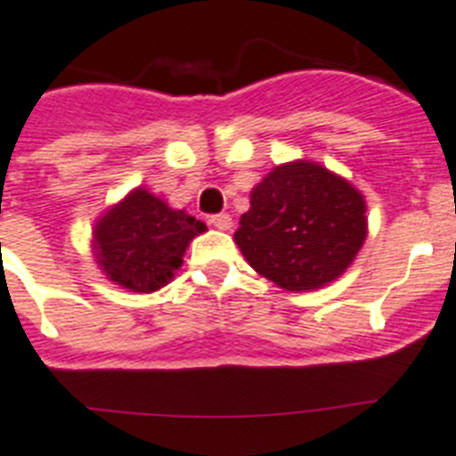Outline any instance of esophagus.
<instances>
[{
	"instance_id": "esophagus-1",
	"label": "esophagus",
	"mask_w": 456,
	"mask_h": 456,
	"mask_svg": "<svg viewBox=\"0 0 456 456\" xmlns=\"http://www.w3.org/2000/svg\"><path fill=\"white\" fill-rule=\"evenodd\" d=\"M208 222H210V224H213V227H216V229H222V232H224V229L232 227V217H229L227 213H216V216H210V217H208Z\"/></svg>"
}]
</instances>
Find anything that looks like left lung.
<instances>
[{"label":"left lung","instance_id":"obj_1","mask_svg":"<svg viewBox=\"0 0 456 456\" xmlns=\"http://www.w3.org/2000/svg\"><path fill=\"white\" fill-rule=\"evenodd\" d=\"M252 269L301 292L336 281L366 239L364 197L320 164L275 167L234 234Z\"/></svg>","mask_w":456,"mask_h":456}]
</instances>
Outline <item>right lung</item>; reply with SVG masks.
<instances>
[{"mask_svg": "<svg viewBox=\"0 0 456 456\" xmlns=\"http://www.w3.org/2000/svg\"><path fill=\"white\" fill-rule=\"evenodd\" d=\"M201 232H206L201 220L169 208L145 190H134L99 220L97 262L118 285L132 292H155L174 278L185 248Z\"/></svg>", "mask_w": 456, "mask_h": 456, "instance_id": "obj_1", "label": "right lung"}]
</instances>
